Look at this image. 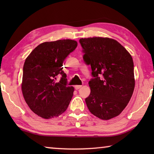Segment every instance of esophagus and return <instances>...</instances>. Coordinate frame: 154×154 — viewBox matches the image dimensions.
<instances>
[{"instance_id":"34e87169","label":"esophagus","mask_w":154,"mask_h":154,"mask_svg":"<svg viewBox=\"0 0 154 154\" xmlns=\"http://www.w3.org/2000/svg\"><path fill=\"white\" fill-rule=\"evenodd\" d=\"M82 87V85H75V90H79V88H81Z\"/></svg>"}]
</instances>
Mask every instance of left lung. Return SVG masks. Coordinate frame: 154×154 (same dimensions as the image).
I'll return each instance as SVG.
<instances>
[{
    "label": "left lung",
    "instance_id": "left-lung-1",
    "mask_svg": "<svg viewBox=\"0 0 154 154\" xmlns=\"http://www.w3.org/2000/svg\"><path fill=\"white\" fill-rule=\"evenodd\" d=\"M84 61L90 64L94 79L85 98L89 111L103 120L118 116L134 92V63L130 54L116 40L108 37L80 38Z\"/></svg>",
    "mask_w": 154,
    "mask_h": 154
}]
</instances>
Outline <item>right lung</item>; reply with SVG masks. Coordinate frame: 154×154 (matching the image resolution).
I'll return each mask as SVG.
<instances>
[{
    "label": "right lung",
    "mask_w": 154,
    "mask_h": 154,
    "mask_svg": "<svg viewBox=\"0 0 154 154\" xmlns=\"http://www.w3.org/2000/svg\"><path fill=\"white\" fill-rule=\"evenodd\" d=\"M77 46L76 41L44 42L33 49L23 68L22 92L26 103L37 116L51 119L66 110L73 96L74 88L68 86L63 62ZM61 74L59 82L55 81Z\"/></svg>",
    "instance_id": "obj_1"
}]
</instances>
